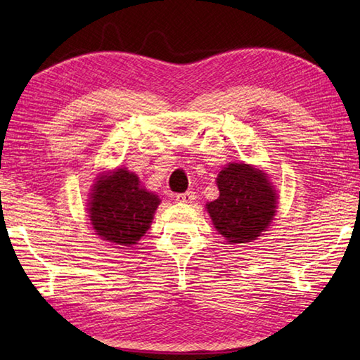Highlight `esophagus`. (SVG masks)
Masks as SVG:
<instances>
[{"label":"esophagus","instance_id":"esophagus-1","mask_svg":"<svg viewBox=\"0 0 360 360\" xmlns=\"http://www.w3.org/2000/svg\"><path fill=\"white\" fill-rule=\"evenodd\" d=\"M195 198H196L195 192H186V193L174 195V201L176 202H192Z\"/></svg>","mask_w":360,"mask_h":360}]
</instances>
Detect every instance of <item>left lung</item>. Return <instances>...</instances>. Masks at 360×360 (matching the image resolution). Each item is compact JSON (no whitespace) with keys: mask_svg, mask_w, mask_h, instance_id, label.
<instances>
[{"mask_svg":"<svg viewBox=\"0 0 360 360\" xmlns=\"http://www.w3.org/2000/svg\"><path fill=\"white\" fill-rule=\"evenodd\" d=\"M218 200L205 204L217 231L229 244L250 243L262 235L277 212V193L263 170L232 162L217 178Z\"/></svg>","mask_w":360,"mask_h":360,"instance_id":"obj_1","label":"left lung"}]
</instances>
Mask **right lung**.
I'll return each instance as SVG.
<instances>
[{"label": "right lung", "instance_id": "right-lung-1", "mask_svg": "<svg viewBox=\"0 0 360 360\" xmlns=\"http://www.w3.org/2000/svg\"><path fill=\"white\" fill-rule=\"evenodd\" d=\"M160 204L158 195L141 186L127 168L102 173L89 198V221L97 236L119 249L131 248L148 231Z\"/></svg>", "mask_w": 360, "mask_h": 360}]
</instances>
